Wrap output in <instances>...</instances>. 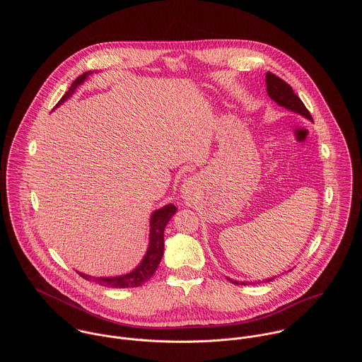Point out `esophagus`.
I'll return each mask as SVG.
<instances>
[{"mask_svg": "<svg viewBox=\"0 0 362 362\" xmlns=\"http://www.w3.org/2000/svg\"><path fill=\"white\" fill-rule=\"evenodd\" d=\"M199 188V180L197 177H189L188 180H185L184 185H182V195L184 198H191Z\"/></svg>", "mask_w": 362, "mask_h": 362, "instance_id": "obj_1", "label": "esophagus"}]
</instances>
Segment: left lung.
Returning <instances> with one entry per match:
<instances>
[{
	"mask_svg": "<svg viewBox=\"0 0 362 362\" xmlns=\"http://www.w3.org/2000/svg\"><path fill=\"white\" fill-rule=\"evenodd\" d=\"M266 88H267V95L272 100H274L276 103L280 104L281 107H286L294 112H298L301 115H304L305 118H308L312 121V115H310L308 108L305 107V104L303 103V100L294 93L293 88L284 82L281 78L276 76L272 72H267L266 74ZM231 283L234 284H251V283H244V281H235V280H231L228 279ZM273 279H269L266 281H272ZM264 281V283H266Z\"/></svg>",
	"mask_w": 362,
	"mask_h": 362,
	"instance_id": "obj_1",
	"label": "left lung"
}]
</instances>
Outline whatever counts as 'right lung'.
<instances>
[{
	"label": "right lung",
	"mask_w": 362,
	"mask_h": 362,
	"mask_svg": "<svg viewBox=\"0 0 362 362\" xmlns=\"http://www.w3.org/2000/svg\"><path fill=\"white\" fill-rule=\"evenodd\" d=\"M89 74H90V71L79 75L72 82L68 92L59 99L58 103L55 104V107L64 103L66 99H69L71 95L75 92V89L78 88V85H81ZM175 210H177V207L174 205H167V206L156 210L155 213L152 214V217H151V244H149L145 258L142 259L141 264L135 270H132L128 274L118 276V277H90L83 273H79V274L86 280L92 279L95 283H99L100 286L111 287V288L139 287V286L145 284L153 276V273L161 260L163 252H164V228H165L168 220L175 213Z\"/></svg>",
	"instance_id": "obj_1"
}]
</instances>
